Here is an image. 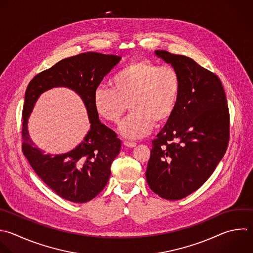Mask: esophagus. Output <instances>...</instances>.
<instances>
[{
    "instance_id": "obj_1",
    "label": "esophagus",
    "mask_w": 253,
    "mask_h": 253,
    "mask_svg": "<svg viewBox=\"0 0 253 253\" xmlns=\"http://www.w3.org/2000/svg\"><path fill=\"white\" fill-rule=\"evenodd\" d=\"M124 145L126 146V147H134V146L136 145V143H135V142H132V141H126V140H125V141H124Z\"/></svg>"
}]
</instances>
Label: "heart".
I'll list each match as a JSON object with an SVG mask.
<instances>
[{
  "label": "heart",
  "instance_id": "heart-1",
  "mask_svg": "<svg viewBox=\"0 0 253 253\" xmlns=\"http://www.w3.org/2000/svg\"><path fill=\"white\" fill-rule=\"evenodd\" d=\"M111 85L97 87L94 109L106 122L117 124L129 107L132 112L121 123L120 131L130 139L146 135L152 126L167 124L182 92L178 70L161 67L149 59L127 63L114 75Z\"/></svg>",
  "mask_w": 253,
  "mask_h": 253
}]
</instances>
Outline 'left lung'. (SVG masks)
I'll list each match as a JSON object with an SVG mask.
<instances>
[{
  "label": "left lung",
  "mask_w": 253,
  "mask_h": 253,
  "mask_svg": "<svg viewBox=\"0 0 253 253\" xmlns=\"http://www.w3.org/2000/svg\"><path fill=\"white\" fill-rule=\"evenodd\" d=\"M178 70L182 92L177 108L157 137L145 172L150 189L181 200L198 190L223 157L229 140V112L219 78L192 58L156 50Z\"/></svg>",
  "instance_id": "8db88e82"
}]
</instances>
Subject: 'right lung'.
Returning <instances> with one entry per match:
<instances>
[{
  "label": "right lung",
  "mask_w": 253,
  "mask_h": 253,
  "mask_svg": "<svg viewBox=\"0 0 253 253\" xmlns=\"http://www.w3.org/2000/svg\"><path fill=\"white\" fill-rule=\"evenodd\" d=\"M122 57L85 52L65 58L30 82L23 109L22 149L38 176L61 198L73 203L94 199L107 185L111 165L121 150L117 133L99 121L93 95L104 77ZM68 86L83 98L91 127L84 140L65 155H44L35 147L27 131V119L40 94L53 86Z\"/></svg>",
  "instance_id": "1"
}]
</instances>
